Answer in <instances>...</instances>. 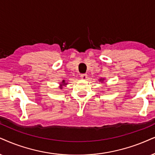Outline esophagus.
<instances>
[{
    "label": "esophagus",
    "mask_w": 155,
    "mask_h": 155,
    "mask_svg": "<svg viewBox=\"0 0 155 155\" xmlns=\"http://www.w3.org/2000/svg\"><path fill=\"white\" fill-rule=\"evenodd\" d=\"M81 77L82 79H87V74H81Z\"/></svg>",
    "instance_id": "1"
}]
</instances>
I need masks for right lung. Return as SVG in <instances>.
<instances>
[{"label": "right lung", "instance_id": "1", "mask_svg": "<svg viewBox=\"0 0 155 155\" xmlns=\"http://www.w3.org/2000/svg\"><path fill=\"white\" fill-rule=\"evenodd\" d=\"M62 83L64 84H62V85H64V84H65V81H64V80L63 81V82H62Z\"/></svg>", "mask_w": 155, "mask_h": 155}]
</instances>
